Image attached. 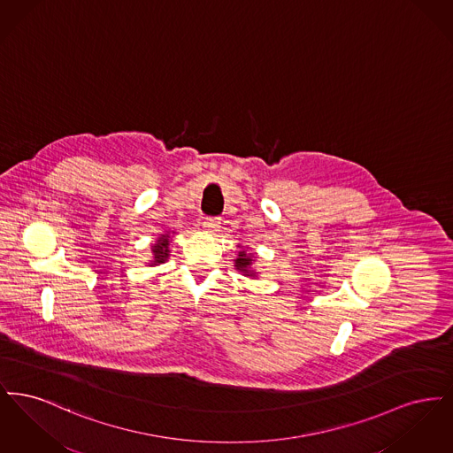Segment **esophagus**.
<instances>
[{
    "label": "esophagus",
    "mask_w": 453,
    "mask_h": 453,
    "mask_svg": "<svg viewBox=\"0 0 453 453\" xmlns=\"http://www.w3.org/2000/svg\"><path fill=\"white\" fill-rule=\"evenodd\" d=\"M202 226H203L207 231L214 233V231H217V229L220 227V219H219V217H203Z\"/></svg>",
    "instance_id": "obj_1"
}]
</instances>
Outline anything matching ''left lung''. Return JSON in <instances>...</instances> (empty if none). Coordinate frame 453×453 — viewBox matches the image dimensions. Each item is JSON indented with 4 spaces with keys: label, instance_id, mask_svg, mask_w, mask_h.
Masks as SVG:
<instances>
[{
    "label": "left lung",
    "instance_id": "obj_1",
    "mask_svg": "<svg viewBox=\"0 0 453 453\" xmlns=\"http://www.w3.org/2000/svg\"><path fill=\"white\" fill-rule=\"evenodd\" d=\"M251 261H253V259H251L250 255H246V251H241V253H239V258L236 259L237 270H242L244 273H248V268H250Z\"/></svg>",
    "mask_w": 453,
    "mask_h": 453
}]
</instances>
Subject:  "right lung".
<instances>
[{
  "label": "right lung",
  "mask_w": 453,
  "mask_h": 453,
  "mask_svg": "<svg viewBox=\"0 0 453 453\" xmlns=\"http://www.w3.org/2000/svg\"><path fill=\"white\" fill-rule=\"evenodd\" d=\"M168 244H170V241H168V234L157 239V242H156V244H154V248H152V253H154V263H165L166 258L170 257Z\"/></svg>",
  "instance_id": "right-lung-1"
}]
</instances>
